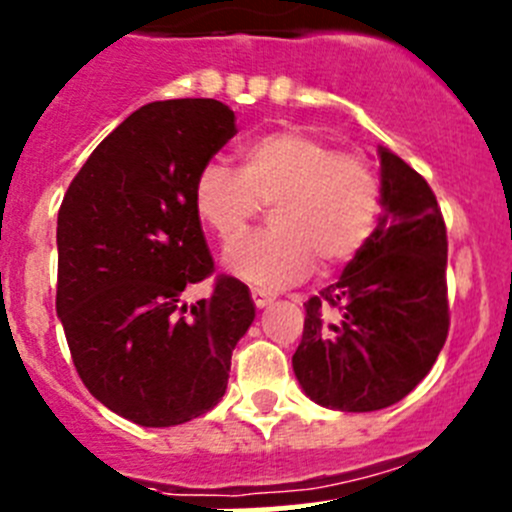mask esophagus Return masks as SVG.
<instances>
[{
	"label": "esophagus",
	"mask_w": 512,
	"mask_h": 512,
	"mask_svg": "<svg viewBox=\"0 0 512 512\" xmlns=\"http://www.w3.org/2000/svg\"><path fill=\"white\" fill-rule=\"evenodd\" d=\"M272 299H275V294L272 292H265V289H252V302H255L257 309H265Z\"/></svg>",
	"instance_id": "esophagus-1"
}]
</instances>
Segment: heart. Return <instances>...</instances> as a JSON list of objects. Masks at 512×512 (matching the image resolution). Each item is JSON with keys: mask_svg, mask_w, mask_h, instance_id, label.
<instances>
[{"mask_svg": "<svg viewBox=\"0 0 512 512\" xmlns=\"http://www.w3.org/2000/svg\"><path fill=\"white\" fill-rule=\"evenodd\" d=\"M237 158L240 173L210 160L193 180L195 215L225 245L272 205V230L227 250L232 275L255 287H285L312 270L314 257L327 270L347 265L374 235L381 180L361 153L280 128L242 143Z\"/></svg>", "mask_w": 512, "mask_h": 512, "instance_id": "obj_1", "label": "heart"}]
</instances>
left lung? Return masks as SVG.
<instances>
[{
	"label": "left lung",
	"mask_w": 512,
	"mask_h": 512,
	"mask_svg": "<svg viewBox=\"0 0 512 512\" xmlns=\"http://www.w3.org/2000/svg\"><path fill=\"white\" fill-rule=\"evenodd\" d=\"M374 235L334 285L304 304L292 369L304 394L337 411H379L431 371L448 337L446 223L426 180L379 148Z\"/></svg>",
	"instance_id": "left-lung-1"
}]
</instances>
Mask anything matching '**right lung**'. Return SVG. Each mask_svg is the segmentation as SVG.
I'll list each match as a JSON object with an SVG mask.
<instances>
[{
    "instance_id": "obj_1",
    "label": "right lung",
    "mask_w": 512,
    "mask_h": 512,
    "mask_svg": "<svg viewBox=\"0 0 512 512\" xmlns=\"http://www.w3.org/2000/svg\"><path fill=\"white\" fill-rule=\"evenodd\" d=\"M237 133L215 98L153 101L103 138L59 208L56 314L86 389L138 426H178L223 399L250 289L220 275L193 208L198 170Z\"/></svg>"
}]
</instances>
